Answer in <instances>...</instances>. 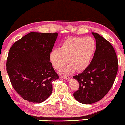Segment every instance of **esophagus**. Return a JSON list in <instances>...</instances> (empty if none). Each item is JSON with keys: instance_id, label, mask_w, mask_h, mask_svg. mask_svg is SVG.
Returning a JSON list of instances; mask_svg holds the SVG:
<instances>
[{"instance_id": "34e87169", "label": "esophagus", "mask_w": 125, "mask_h": 125, "mask_svg": "<svg viewBox=\"0 0 125 125\" xmlns=\"http://www.w3.org/2000/svg\"><path fill=\"white\" fill-rule=\"evenodd\" d=\"M61 77L62 78L64 79V80H69V79H70V77H68V76H61Z\"/></svg>"}]
</instances>
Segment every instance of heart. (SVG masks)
Instances as JSON below:
<instances>
[{
	"mask_svg": "<svg viewBox=\"0 0 125 125\" xmlns=\"http://www.w3.org/2000/svg\"><path fill=\"white\" fill-rule=\"evenodd\" d=\"M96 50V42L91 37H69L50 52L49 60L56 70H61L68 62L61 73L70 74L75 70H85L90 64Z\"/></svg>",
	"mask_w": 125,
	"mask_h": 125,
	"instance_id": "1",
	"label": "heart"
}]
</instances>
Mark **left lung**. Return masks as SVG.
<instances>
[{"label":"left lung","mask_w":125,"mask_h":125,"mask_svg":"<svg viewBox=\"0 0 125 125\" xmlns=\"http://www.w3.org/2000/svg\"><path fill=\"white\" fill-rule=\"evenodd\" d=\"M92 34L96 42L94 57L82 73L73 77L80 86L74 97L85 104L94 103L104 97L113 86L118 69V59L111 44L99 34Z\"/></svg>","instance_id":"8db88e82"}]
</instances>
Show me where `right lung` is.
<instances>
[{"label":"right lung","mask_w":125,"mask_h":125,"mask_svg":"<svg viewBox=\"0 0 125 125\" xmlns=\"http://www.w3.org/2000/svg\"><path fill=\"white\" fill-rule=\"evenodd\" d=\"M58 34L31 32L9 50L6 70L14 89L24 100L40 103L51 95L59 76L49 60Z\"/></svg>","instance_id":"1"}]
</instances>
